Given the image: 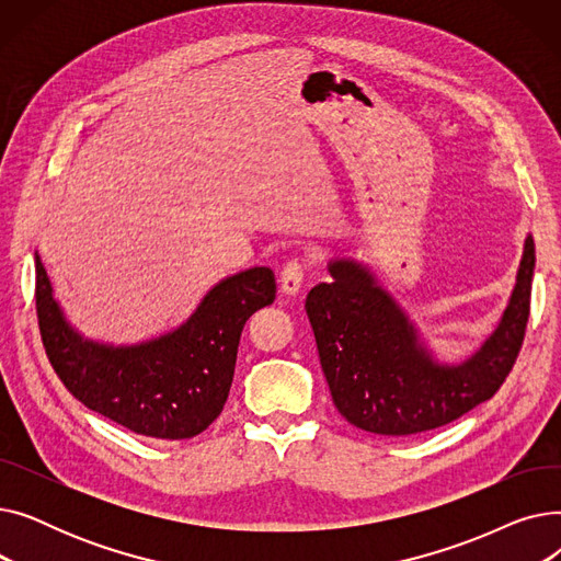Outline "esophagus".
<instances>
[{
	"mask_svg": "<svg viewBox=\"0 0 561 561\" xmlns=\"http://www.w3.org/2000/svg\"><path fill=\"white\" fill-rule=\"evenodd\" d=\"M279 282H282V290L286 293V296H296L305 282V265L298 259L286 261L282 268V275H279Z\"/></svg>",
	"mask_w": 561,
	"mask_h": 561,
	"instance_id": "obj_1",
	"label": "esophagus"
}]
</instances>
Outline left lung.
Instances as JSON below:
<instances>
[{"label":"left lung","mask_w":561,"mask_h":561,"mask_svg":"<svg viewBox=\"0 0 561 561\" xmlns=\"http://www.w3.org/2000/svg\"><path fill=\"white\" fill-rule=\"evenodd\" d=\"M328 268L332 282L313 286L305 309L332 400L347 423L385 436L421 434L457 421L503 387L529 318L533 236L497 328L453 366L434 362L414 322L362 263L334 259Z\"/></svg>","instance_id":"8db88e82"}]
</instances>
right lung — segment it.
<instances>
[{"instance_id":"obj_1","label":"right lung","mask_w":561,"mask_h":561,"mask_svg":"<svg viewBox=\"0 0 561 561\" xmlns=\"http://www.w3.org/2000/svg\"><path fill=\"white\" fill-rule=\"evenodd\" d=\"M275 290L271 268L236 273L206 293L184 325L115 347L72 330L36 254V311L51 368L88 409L152 438H191L220 416L243 325L273 305Z\"/></svg>"}]
</instances>
